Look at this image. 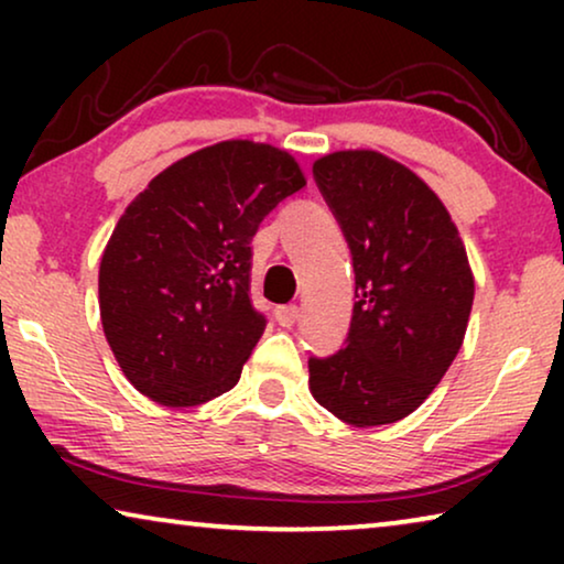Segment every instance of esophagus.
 <instances>
[{
    "label": "esophagus",
    "mask_w": 564,
    "mask_h": 564,
    "mask_svg": "<svg viewBox=\"0 0 564 564\" xmlns=\"http://www.w3.org/2000/svg\"><path fill=\"white\" fill-rule=\"evenodd\" d=\"M274 318H276V323H280L282 328H292V326H295V323H297V318H300V307H297V305H282V307H276Z\"/></svg>",
    "instance_id": "34e87169"
}]
</instances>
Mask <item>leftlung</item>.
<instances>
[{"label": "left lung", "mask_w": 564, "mask_h": 564, "mask_svg": "<svg viewBox=\"0 0 564 564\" xmlns=\"http://www.w3.org/2000/svg\"><path fill=\"white\" fill-rule=\"evenodd\" d=\"M313 180L349 243L354 313L346 341L311 357L318 403L351 426L413 413L457 357L475 282L449 213L411 169L377 151H336Z\"/></svg>", "instance_id": "1"}]
</instances>
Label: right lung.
Wrapping results in <instances>:
<instances>
[{
    "label": "right lung",
    "mask_w": 564,
    "mask_h": 564,
    "mask_svg": "<svg viewBox=\"0 0 564 564\" xmlns=\"http://www.w3.org/2000/svg\"><path fill=\"white\" fill-rule=\"evenodd\" d=\"M305 187L297 161L251 141H223L151 180L99 264V313L135 390L169 408L228 392L264 334L249 297L251 238Z\"/></svg>",
    "instance_id": "add662e5"
}]
</instances>
